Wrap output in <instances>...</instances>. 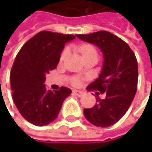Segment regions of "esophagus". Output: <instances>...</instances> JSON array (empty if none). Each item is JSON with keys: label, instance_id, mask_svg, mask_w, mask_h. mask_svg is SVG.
Returning <instances> with one entry per match:
<instances>
[{"label": "esophagus", "instance_id": "34e87169", "mask_svg": "<svg viewBox=\"0 0 152 152\" xmlns=\"http://www.w3.org/2000/svg\"><path fill=\"white\" fill-rule=\"evenodd\" d=\"M73 94H75L77 97H82L83 95V92L81 91H77V90H74L73 91Z\"/></svg>", "mask_w": 152, "mask_h": 152}]
</instances>
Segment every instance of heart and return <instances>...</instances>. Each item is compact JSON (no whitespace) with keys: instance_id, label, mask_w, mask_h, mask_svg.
<instances>
[{"instance_id":"obj_1","label":"heart","mask_w":152,"mask_h":152,"mask_svg":"<svg viewBox=\"0 0 152 152\" xmlns=\"http://www.w3.org/2000/svg\"><path fill=\"white\" fill-rule=\"evenodd\" d=\"M79 51H80V53H81V54H82L83 57H84V56H86V55H89V54L97 53L95 48L91 46V45H89V44H84V45L80 46V47H79ZM67 54H68V49L66 48V49L63 50V52H62V53H61V59L63 60V59L67 56ZM73 83H74L75 84H77V83H79V80H78V79H75Z\"/></svg>"}]
</instances>
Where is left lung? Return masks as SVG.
<instances>
[{"label":"left lung","mask_w":152,"mask_h":152,"mask_svg":"<svg viewBox=\"0 0 152 152\" xmlns=\"http://www.w3.org/2000/svg\"><path fill=\"white\" fill-rule=\"evenodd\" d=\"M76 37L99 47L103 53L102 70L87 87L88 91H98L96 105L84 109L83 114L94 126L109 127L121 119L135 98L138 80L136 55L126 42L106 31ZM99 93L105 98H99Z\"/></svg>","instance_id":"1"}]
</instances>
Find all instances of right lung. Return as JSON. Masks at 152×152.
I'll return each instance as SVG.
<instances>
[{"mask_svg": "<svg viewBox=\"0 0 152 152\" xmlns=\"http://www.w3.org/2000/svg\"><path fill=\"white\" fill-rule=\"evenodd\" d=\"M76 36L40 31L30 39L18 52L10 72L12 98L21 115L35 126L53 122L61 105L72 91L61 87L47 91L46 75L56 69L65 44Z\"/></svg>", "mask_w": 152, "mask_h": 152, "instance_id": "1", "label": "right lung"}]
</instances>
